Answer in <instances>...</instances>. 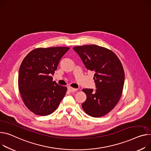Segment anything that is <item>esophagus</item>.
<instances>
[{
    "label": "esophagus",
    "mask_w": 151,
    "mask_h": 151,
    "mask_svg": "<svg viewBox=\"0 0 151 151\" xmlns=\"http://www.w3.org/2000/svg\"><path fill=\"white\" fill-rule=\"evenodd\" d=\"M68 89L69 91H70V92H75V91H77V89H76V88H71V87H70V86H69V87L68 88Z\"/></svg>",
    "instance_id": "1"
}]
</instances>
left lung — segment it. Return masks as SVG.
Listing matches in <instances>:
<instances>
[{
  "instance_id": "8db88e82",
  "label": "left lung",
  "mask_w": 151,
  "mask_h": 151,
  "mask_svg": "<svg viewBox=\"0 0 151 151\" xmlns=\"http://www.w3.org/2000/svg\"><path fill=\"white\" fill-rule=\"evenodd\" d=\"M73 50L86 69L95 72L96 89H82L86 95L83 109L93 117L105 115L117 105L122 94L124 82L122 64L114 52L96 45L75 46Z\"/></svg>"
}]
</instances>
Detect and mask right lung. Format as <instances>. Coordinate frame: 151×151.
<instances>
[{
    "mask_svg": "<svg viewBox=\"0 0 151 151\" xmlns=\"http://www.w3.org/2000/svg\"><path fill=\"white\" fill-rule=\"evenodd\" d=\"M68 47L39 48L22 61L18 86L25 106L34 114L45 116L52 113L65 96L67 88L58 85L51 76Z\"/></svg>",
    "mask_w": 151,
    "mask_h": 151,
    "instance_id": "right-lung-1",
    "label": "right lung"
}]
</instances>
